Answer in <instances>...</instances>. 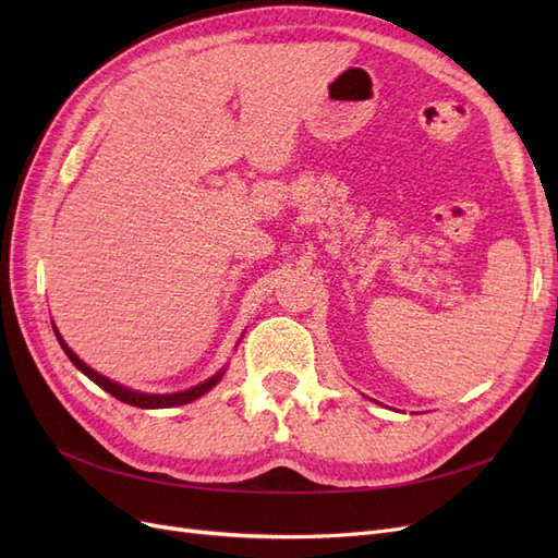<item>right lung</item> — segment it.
I'll use <instances>...</instances> for the list:
<instances>
[{
	"label": "right lung",
	"mask_w": 558,
	"mask_h": 558,
	"mask_svg": "<svg viewBox=\"0 0 558 558\" xmlns=\"http://www.w3.org/2000/svg\"><path fill=\"white\" fill-rule=\"evenodd\" d=\"M53 330H56V337H58V342H60L62 351L66 353V359H70V361L81 369L83 375H86L90 381H95L99 388H105V391L111 393L116 400L128 402V404H132V408H142V410H165V408H179V404H189V402L202 398L205 393H209L211 388L223 379L226 369H228V365H226V367L218 369L216 375H211L209 379H205V381L197 384V386L185 388V391H177V393H144V391H134V388H128V386H123V384L111 381L109 377L99 375L97 369H93L90 365L83 363V361L76 356V353H74L70 347H66V342L62 340V335L58 332L56 326H53ZM240 342H242V337H240Z\"/></svg>",
	"instance_id": "1"
}]
</instances>
